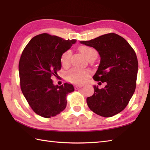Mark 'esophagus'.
<instances>
[{
  "label": "esophagus",
  "instance_id": "1",
  "mask_svg": "<svg viewBox=\"0 0 150 150\" xmlns=\"http://www.w3.org/2000/svg\"><path fill=\"white\" fill-rule=\"evenodd\" d=\"M82 86H82V85H76V86H75V88L77 89H77L81 88Z\"/></svg>",
  "mask_w": 150,
  "mask_h": 150
}]
</instances>
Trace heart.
<instances>
[{
    "instance_id": "heart-1",
    "label": "heart",
    "mask_w": 150,
    "mask_h": 150,
    "mask_svg": "<svg viewBox=\"0 0 150 150\" xmlns=\"http://www.w3.org/2000/svg\"><path fill=\"white\" fill-rule=\"evenodd\" d=\"M80 52L88 60L92 58H97V52L95 49L87 46H82L79 48ZM71 57V50H67L62 53L60 58L62 65L67 67L69 65L70 59ZM89 76V72L86 70L73 68L67 72L66 78L67 81L74 84H82L86 82Z\"/></svg>"
}]
</instances>
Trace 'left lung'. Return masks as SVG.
<instances>
[{
  "label": "left lung",
  "mask_w": 150,
  "mask_h": 150,
  "mask_svg": "<svg viewBox=\"0 0 150 150\" xmlns=\"http://www.w3.org/2000/svg\"><path fill=\"white\" fill-rule=\"evenodd\" d=\"M80 42L99 53L100 62L93 79L106 83L101 89L94 86L93 95L86 99L88 107L104 117L121 112L136 88L139 65L134 50L123 37L113 33Z\"/></svg>",
  "instance_id": "left-lung-1"
}]
</instances>
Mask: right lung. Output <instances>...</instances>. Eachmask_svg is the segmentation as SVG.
<instances>
[{"label": "right lung", "instance_id": "right-lung-1", "mask_svg": "<svg viewBox=\"0 0 150 150\" xmlns=\"http://www.w3.org/2000/svg\"><path fill=\"white\" fill-rule=\"evenodd\" d=\"M76 40H65L47 33L31 39L18 63L22 93L35 113L44 118L59 114L66 108L67 94L74 91L72 84L55 86L52 77L61 69L60 58Z\"/></svg>", "mask_w": 150, "mask_h": 150}]
</instances>
